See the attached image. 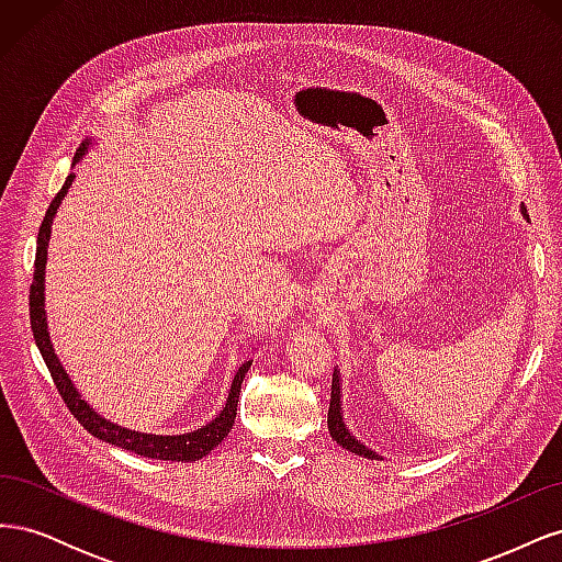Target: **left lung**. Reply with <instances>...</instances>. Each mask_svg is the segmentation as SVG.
I'll list each match as a JSON object with an SVG mask.
<instances>
[{"label":"left lung","mask_w":562,"mask_h":562,"mask_svg":"<svg viewBox=\"0 0 562 562\" xmlns=\"http://www.w3.org/2000/svg\"><path fill=\"white\" fill-rule=\"evenodd\" d=\"M520 213L525 220H530L527 215V209L520 203ZM328 431L333 436V440H337V446H342L345 450L366 457V459H384L380 452H375L372 448L363 446L359 438L351 434V429L347 427L345 422V411H342V375H339V370L335 368L333 372V394H330V411H328Z\"/></svg>","instance_id":"1"}]
</instances>
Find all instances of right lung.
<instances>
[{"mask_svg": "<svg viewBox=\"0 0 562 562\" xmlns=\"http://www.w3.org/2000/svg\"><path fill=\"white\" fill-rule=\"evenodd\" d=\"M98 145L93 138H87L77 149V155L72 159V168L89 155V149ZM75 171L65 178L63 190L56 194V199L50 201V206L44 215V223L37 234V258H35V271H32V285H30V326L32 333H35V342L42 353V359L54 378L63 401L70 407L72 415L79 419V424L89 434L95 438L105 440L110 446H116L122 450L135 452L140 457H151V459H164V462H196V459L206 457L213 448H217L227 434L234 427L236 419V405H239V394H241V382L246 378V372L250 370L252 361L246 359L239 368H236L229 391H227V401L211 422L203 424L199 429L184 431V434H147V431H135L128 427H119V424L110 422L108 417L100 415L93 405L87 403V398L81 396V391L75 386L72 378L67 375V370L63 368L58 353L54 349V342H50V333H48V321H46V260H48V241H50V229H54V217L60 209V203L75 182ZM258 345H262V339H258ZM255 347H248V353H252Z\"/></svg>", "mask_w": 562, "mask_h": 562, "instance_id": "1", "label": "right lung"}]
</instances>
